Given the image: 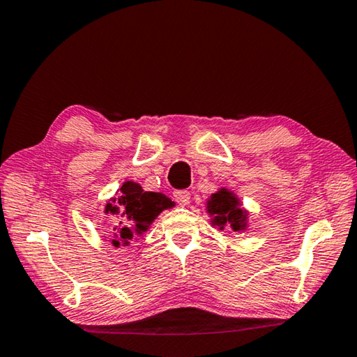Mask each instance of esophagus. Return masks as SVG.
<instances>
[{
  "mask_svg": "<svg viewBox=\"0 0 357 357\" xmlns=\"http://www.w3.org/2000/svg\"><path fill=\"white\" fill-rule=\"evenodd\" d=\"M174 199L175 202L180 205H186L191 199V192L188 190H175L174 191Z\"/></svg>",
  "mask_w": 357,
  "mask_h": 357,
  "instance_id": "1",
  "label": "esophagus"
}]
</instances>
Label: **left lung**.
<instances>
[{"mask_svg":"<svg viewBox=\"0 0 357 357\" xmlns=\"http://www.w3.org/2000/svg\"><path fill=\"white\" fill-rule=\"evenodd\" d=\"M236 204H238L236 199L227 190L211 196L208 201V213L213 216L215 226H220L221 229L232 227L235 232L245 227L246 213L236 207Z\"/></svg>","mask_w":357,"mask_h":357,"instance_id":"obj_1","label":"left lung"}]
</instances>
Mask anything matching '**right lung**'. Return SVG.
<instances>
[{
    "instance_id": "obj_1",
    "label": "right lung",
    "mask_w": 357,
    "mask_h": 357,
    "mask_svg": "<svg viewBox=\"0 0 357 357\" xmlns=\"http://www.w3.org/2000/svg\"><path fill=\"white\" fill-rule=\"evenodd\" d=\"M174 202L161 192L144 191L135 182H125L117 197V204L106 205V213H119V232L112 245L119 246L121 241L128 243L135 234L146 230L162 210L172 207Z\"/></svg>"
}]
</instances>
